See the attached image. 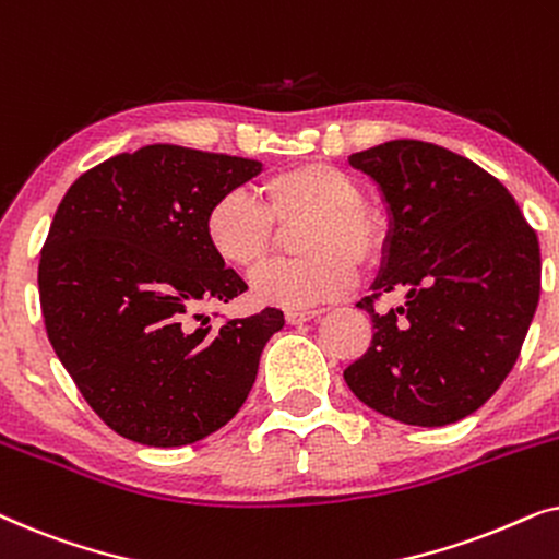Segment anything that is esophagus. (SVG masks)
<instances>
[{
  "instance_id": "obj_1",
  "label": "esophagus",
  "mask_w": 559,
  "mask_h": 559,
  "mask_svg": "<svg viewBox=\"0 0 559 559\" xmlns=\"http://www.w3.org/2000/svg\"><path fill=\"white\" fill-rule=\"evenodd\" d=\"M320 316H323V310H287L285 320L289 325H302V323H308V320L320 318Z\"/></svg>"
}]
</instances>
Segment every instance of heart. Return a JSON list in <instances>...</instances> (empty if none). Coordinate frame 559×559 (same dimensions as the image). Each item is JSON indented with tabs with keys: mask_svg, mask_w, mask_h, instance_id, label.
<instances>
[{
	"mask_svg": "<svg viewBox=\"0 0 559 559\" xmlns=\"http://www.w3.org/2000/svg\"><path fill=\"white\" fill-rule=\"evenodd\" d=\"M259 205L243 193H224L203 213V241L221 264L254 274L274 254V228L302 224L295 234V262L272 266L251 282L259 305L312 308L346 295L356 264L377 266L386 254V218L364 203L354 175L320 159L289 165L257 188Z\"/></svg>",
	"mask_w": 559,
	"mask_h": 559,
	"instance_id": "heart-1",
	"label": "heart"
}]
</instances>
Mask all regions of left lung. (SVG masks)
Returning a JSON list of instances; mask_svg holds the SVG:
<instances>
[{
  "instance_id": "1",
  "label": "left lung",
  "mask_w": 559,
  "mask_h": 559,
  "mask_svg": "<svg viewBox=\"0 0 559 559\" xmlns=\"http://www.w3.org/2000/svg\"><path fill=\"white\" fill-rule=\"evenodd\" d=\"M348 163L384 195L389 243L373 295L358 302L371 346L343 379L396 423H457L514 369L539 302L537 234L493 175L438 144L394 140ZM396 288L404 306L372 308Z\"/></svg>"
}]
</instances>
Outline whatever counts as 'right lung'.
Masks as SVG:
<instances>
[{
    "label": "right lung",
    "instance_id": "obj_1",
    "mask_svg": "<svg viewBox=\"0 0 559 559\" xmlns=\"http://www.w3.org/2000/svg\"><path fill=\"white\" fill-rule=\"evenodd\" d=\"M259 173V159L147 144L91 167L60 201L37 270L45 331L121 438L190 445L247 402L285 316L209 325L201 310L247 282L205 247L203 213Z\"/></svg>",
    "mask_w": 559,
    "mask_h": 559
}]
</instances>
